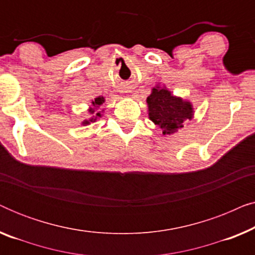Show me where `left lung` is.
<instances>
[{"label":"left lung","mask_w":255,"mask_h":255,"mask_svg":"<svg viewBox=\"0 0 255 255\" xmlns=\"http://www.w3.org/2000/svg\"><path fill=\"white\" fill-rule=\"evenodd\" d=\"M148 116L153 123L161 128L162 134H174L183 128V122L193 118L190 102L173 96L166 88L155 87L147 97Z\"/></svg>","instance_id":"1"}]
</instances>
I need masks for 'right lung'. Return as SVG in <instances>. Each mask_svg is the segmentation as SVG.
I'll use <instances>...</instances> for the list:
<instances>
[{
	"label": "right lung",
	"instance_id": "obj_1",
	"mask_svg": "<svg viewBox=\"0 0 255 255\" xmlns=\"http://www.w3.org/2000/svg\"><path fill=\"white\" fill-rule=\"evenodd\" d=\"M103 102H104V97H102V96L96 97L95 101H93V102H92V104H93V107H94V108H90V109H89V113H90V114H94V113H95V110H97V108H99V107L101 106V104H102ZM95 115H96V117H94V118L92 117V118H90L89 121H85V122H83L82 124H83V125H88V124H90V122H95L97 117H101V113H100V111H99V113H96Z\"/></svg>",
	"mask_w": 255,
	"mask_h": 255
}]
</instances>
